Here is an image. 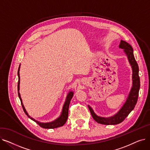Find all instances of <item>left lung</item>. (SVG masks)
Listing matches in <instances>:
<instances>
[{
	"label": "left lung",
	"mask_w": 150,
	"mask_h": 150,
	"mask_svg": "<svg viewBox=\"0 0 150 150\" xmlns=\"http://www.w3.org/2000/svg\"><path fill=\"white\" fill-rule=\"evenodd\" d=\"M119 48L123 50L126 56L127 57L128 61L132 68V85L128 96L126 100V101L120 110L115 114L109 117H103L97 115L93 109L88 105V108L91 114L97 123L103 125H117L122 122L125 118L134 108L139 96V91L140 89V78L139 76V66L134 58L133 53V49L131 45L128 42L123 40L120 41Z\"/></svg>",
	"instance_id": "8db88e82"
}]
</instances>
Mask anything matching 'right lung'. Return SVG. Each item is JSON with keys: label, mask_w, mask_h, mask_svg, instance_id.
Segmentation results:
<instances>
[{"label": "right lung", "mask_w": 150, "mask_h": 150, "mask_svg": "<svg viewBox=\"0 0 150 150\" xmlns=\"http://www.w3.org/2000/svg\"><path fill=\"white\" fill-rule=\"evenodd\" d=\"M20 67H21V64L19 65V69H18V96L19 98L21 100V105L23 108V111L25 113V114L30 118L31 120H32L33 121L35 122L37 124H38L41 127L43 128H45V129H53V128H58L60 127H62V126L64 125L65 124V123L66 122L67 118H68V113H69V105H70V102L71 99L72 98L73 96H74V92L73 91H70L67 96L66 97V101L64 103V105H63L62 107V112L61 113L60 116L57 118V119H55L54 120L50 122H47V123H43V122H40L38 120H36L35 119H34L33 118H32L31 117H30L28 114L27 113L26 109L23 106V104L22 103V98L21 97V94L19 93V85H20V75H19V70H20Z\"/></svg>", "instance_id": "right-lung-1"}]
</instances>
